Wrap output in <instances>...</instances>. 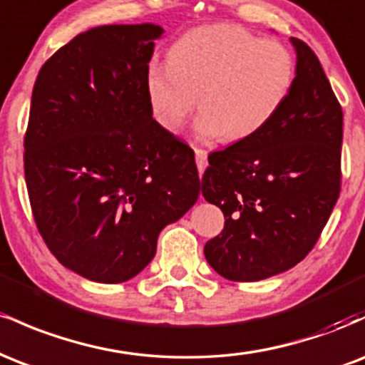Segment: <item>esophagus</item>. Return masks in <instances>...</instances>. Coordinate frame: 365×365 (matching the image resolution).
<instances>
[{
    "label": "esophagus",
    "instance_id": "1",
    "mask_svg": "<svg viewBox=\"0 0 365 365\" xmlns=\"http://www.w3.org/2000/svg\"><path fill=\"white\" fill-rule=\"evenodd\" d=\"M194 153H195L197 168H199V173L202 175L204 170H206V166H207V150L206 149H200V148H195Z\"/></svg>",
    "mask_w": 365,
    "mask_h": 365
}]
</instances>
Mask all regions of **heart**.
I'll return each instance as SVG.
<instances>
[{
    "instance_id": "obj_1",
    "label": "heart",
    "mask_w": 365,
    "mask_h": 365,
    "mask_svg": "<svg viewBox=\"0 0 365 365\" xmlns=\"http://www.w3.org/2000/svg\"><path fill=\"white\" fill-rule=\"evenodd\" d=\"M295 60L287 46L235 25L187 32L168 51V65L153 63L145 92L154 118L177 133L194 113L200 139L240 142L261 133L290 94Z\"/></svg>"
}]
</instances>
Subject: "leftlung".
Here are the masks:
<instances>
[{"label": "left lung", "instance_id": "left-lung-1", "mask_svg": "<svg viewBox=\"0 0 365 365\" xmlns=\"http://www.w3.org/2000/svg\"><path fill=\"white\" fill-rule=\"evenodd\" d=\"M292 43L297 75L282 110L261 133L209 154L204 171V199L225 215L204 255L230 282H259L302 261L340 197L341 106L312 49Z\"/></svg>", "mask_w": 365, "mask_h": 365}]
</instances>
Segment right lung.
I'll return each mask as SVG.
<instances>
[{"label":"right lung","mask_w":365,"mask_h":365,"mask_svg":"<svg viewBox=\"0 0 365 365\" xmlns=\"http://www.w3.org/2000/svg\"><path fill=\"white\" fill-rule=\"evenodd\" d=\"M159 25H103L44 63L24 170L32 216L63 266L98 283L139 274L200 192L194 150L153 118L145 73Z\"/></svg>","instance_id":"1"}]
</instances>
